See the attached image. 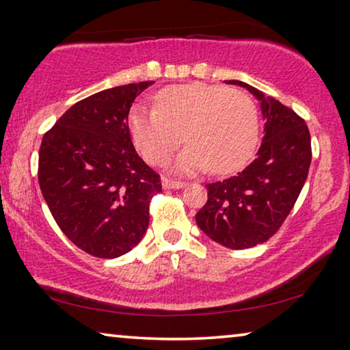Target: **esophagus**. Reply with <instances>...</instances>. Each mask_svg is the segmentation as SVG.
Returning <instances> with one entry per match:
<instances>
[{
  "instance_id": "esophagus-1",
  "label": "esophagus",
  "mask_w": 350,
  "mask_h": 350,
  "mask_svg": "<svg viewBox=\"0 0 350 350\" xmlns=\"http://www.w3.org/2000/svg\"><path fill=\"white\" fill-rule=\"evenodd\" d=\"M162 185L165 189H179V188H183L187 185L185 180H174V179H165L162 180Z\"/></svg>"
}]
</instances>
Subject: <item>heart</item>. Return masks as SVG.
<instances>
[{
    "mask_svg": "<svg viewBox=\"0 0 350 350\" xmlns=\"http://www.w3.org/2000/svg\"><path fill=\"white\" fill-rule=\"evenodd\" d=\"M128 128L145 161L162 167L183 139L188 142L177 159L183 173L208 168L227 174L250 161L259 140V114L244 92L194 81L159 91L154 108L135 105Z\"/></svg>",
    "mask_w": 350,
    "mask_h": 350,
    "instance_id": "b5f03b06",
    "label": "heart"
}]
</instances>
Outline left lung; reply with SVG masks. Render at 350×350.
Returning a JSON list of instances; mask_svg holds the SVG:
<instances>
[{"label": "left lung", "mask_w": 350, "mask_h": 350, "mask_svg": "<svg viewBox=\"0 0 350 350\" xmlns=\"http://www.w3.org/2000/svg\"><path fill=\"white\" fill-rule=\"evenodd\" d=\"M260 102L265 118L258 157L236 176L206 183L208 200L198 211L199 228L217 244L242 250L269 241L286 221L303 189L312 161L303 117L238 80Z\"/></svg>", "instance_id": "1"}]
</instances>
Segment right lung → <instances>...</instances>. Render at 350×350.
I'll return each instance as SVG.
<instances>
[{
    "label": "right lung",
    "mask_w": 350,
    "mask_h": 350,
    "mask_svg": "<svg viewBox=\"0 0 350 350\" xmlns=\"http://www.w3.org/2000/svg\"><path fill=\"white\" fill-rule=\"evenodd\" d=\"M152 81L131 83L77 102L46 131L38 156L41 194L66 238L96 258L139 244L161 176L134 150L131 105Z\"/></svg>",
    "instance_id": "obj_1"
}]
</instances>
